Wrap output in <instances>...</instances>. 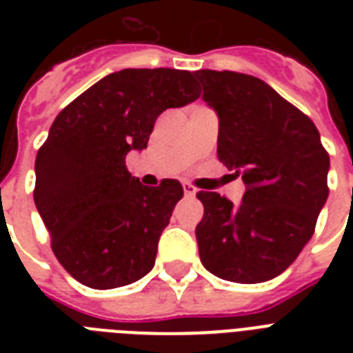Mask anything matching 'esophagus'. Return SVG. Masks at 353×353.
<instances>
[{
    "label": "esophagus",
    "mask_w": 353,
    "mask_h": 353,
    "mask_svg": "<svg viewBox=\"0 0 353 353\" xmlns=\"http://www.w3.org/2000/svg\"><path fill=\"white\" fill-rule=\"evenodd\" d=\"M183 190H185V196H196L198 194V188L192 187L190 183H183Z\"/></svg>",
    "instance_id": "1"
}]
</instances>
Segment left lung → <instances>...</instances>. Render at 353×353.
Here are the masks:
<instances>
[{
  "label": "left lung",
  "mask_w": 353,
  "mask_h": 353,
  "mask_svg": "<svg viewBox=\"0 0 353 353\" xmlns=\"http://www.w3.org/2000/svg\"><path fill=\"white\" fill-rule=\"evenodd\" d=\"M218 115V159L241 176L238 205L199 192L196 240L218 279L258 284L279 276L312 240L328 199L330 157L310 119L263 80L234 71H196Z\"/></svg>",
  "instance_id": "1"
}]
</instances>
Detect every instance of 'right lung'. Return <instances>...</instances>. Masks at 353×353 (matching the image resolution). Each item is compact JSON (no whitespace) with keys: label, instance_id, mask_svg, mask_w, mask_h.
I'll return each mask as SVG.
<instances>
[{"label":"right lung","instance_id":"obj_1","mask_svg":"<svg viewBox=\"0 0 353 353\" xmlns=\"http://www.w3.org/2000/svg\"><path fill=\"white\" fill-rule=\"evenodd\" d=\"M198 97L190 71L122 69L58 113L36 155L34 203L54 256L80 284L112 290L152 271L183 187H144L126 155L146 148L165 110Z\"/></svg>","mask_w":353,"mask_h":353}]
</instances>
